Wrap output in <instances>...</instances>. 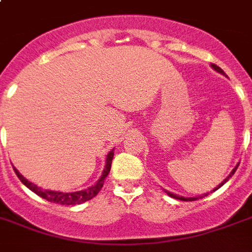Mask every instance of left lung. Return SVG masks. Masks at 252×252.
<instances>
[{
  "instance_id": "8db88e82",
  "label": "left lung",
  "mask_w": 252,
  "mask_h": 252,
  "mask_svg": "<svg viewBox=\"0 0 252 252\" xmlns=\"http://www.w3.org/2000/svg\"><path fill=\"white\" fill-rule=\"evenodd\" d=\"M212 68L215 69V70H217V72L219 73H221V74H225V73H223V70L221 68H220V66H217V65H215V64H212ZM238 166H239V163L237 166H235L234 168H233V171L230 172V175L227 176L226 179L223 180L222 183H220L219 186H217V187L215 188V189H213V191H216V189H219L220 187H221V186H223V184L226 183L227 180H229V178H231V176L234 175V172L237 171V168H238ZM166 193H167L168 196H171V197H174V199H179V200H183V201H193V200H197V199H201V197H204V196H207L208 193H204L203 196H197V197H183V196H178V195H174V193H171V192H167L166 191Z\"/></svg>"
}]
</instances>
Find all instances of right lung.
Returning a JSON list of instances; mask_svg holds the SVG:
<instances>
[{"instance_id":"right-lung-1","label":"right lung","mask_w":252,"mask_h":252,"mask_svg":"<svg viewBox=\"0 0 252 252\" xmlns=\"http://www.w3.org/2000/svg\"><path fill=\"white\" fill-rule=\"evenodd\" d=\"M112 158H114V150H111L110 153L107 154L106 158V166H104V170H103L102 176L99 178V180L94 186H91L87 189L78 192H70V193H66V192H57V191H49V189H43V188L37 187L36 184L31 183L29 180L26 179L25 176L19 174L17 168H14V171L17 174V176L19 178L22 183L25 184L26 187L31 189L32 192H35L37 196H40L43 199H45L47 201H51V203L56 204H63V205H76V204L85 203L87 200H91L93 197L98 195L100 188L103 187V183H104V179L108 175V172L111 170V163H112Z\"/></svg>"}]
</instances>
